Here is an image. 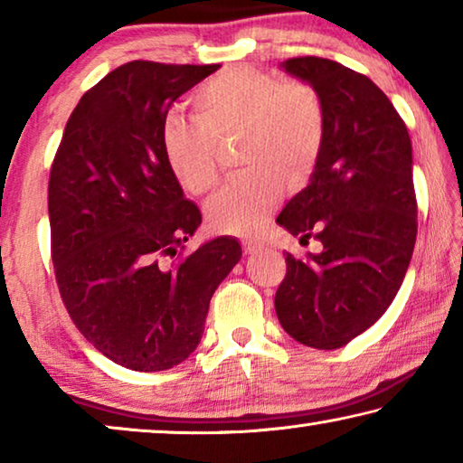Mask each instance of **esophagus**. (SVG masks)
<instances>
[{
	"instance_id": "esophagus-1",
	"label": "esophagus",
	"mask_w": 463,
	"mask_h": 463,
	"mask_svg": "<svg viewBox=\"0 0 463 463\" xmlns=\"http://www.w3.org/2000/svg\"><path fill=\"white\" fill-rule=\"evenodd\" d=\"M241 245L247 250V253H255V250H260L263 247V241L261 239H245Z\"/></svg>"
}]
</instances>
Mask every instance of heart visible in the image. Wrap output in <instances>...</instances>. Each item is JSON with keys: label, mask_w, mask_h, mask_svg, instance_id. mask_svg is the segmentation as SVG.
<instances>
[{"label": "heart", "mask_w": 463, "mask_h": 463, "mask_svg": "<svg viewBox=\"0 0 463 463\" xmlns=\"http://www.w3.org/2000/svg\"><path fill=\"white\" fill-rule=\"evenodd\" d=\"M194 122L171 118L161 146L171 174L194 195L221 185L216 143L241 137L239 165L247 169L210 203L208 222L229 234L260 231L284 192L312 175L325 143V108L302 80L279 81L253 67H234L202 83L192 96Z\"/></svg>", "instance_id": "obj_1"}]
</instances>
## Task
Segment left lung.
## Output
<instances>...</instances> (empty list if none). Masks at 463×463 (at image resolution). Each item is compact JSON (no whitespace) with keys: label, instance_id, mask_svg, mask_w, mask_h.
Returning a JSON list of instances; mask_svg holds the SVG:
<instances>
[{"label":"left lung","instance_id":"8db88e82","mask_svg":"<svg viewBox=\"0 0 463 463\" xmlns=\"http://www.w3.org/2000/svg\"><path fill=\"white\" fill-rule=\"evenodd\" d=\"M284 69L320 96L325 143L308 187L278 222L323 250L286 253L276 312L298 343L339 349L388 310L409 269L419 226L411 137L370 77L320 57L288 59Z\"/></svg>","mask_w":463,"mask_h":463}]
</instances>
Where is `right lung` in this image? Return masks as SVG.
<instances>
[{
  "instance_id": "obj_1",
  "label": "right lung",
  "mask_w": 463,
  "mask_h": 463,
  "mask_svg": "<svg viewBox=\"0 0 463 463\" xmlns=\"http://www.w3.org/2000/svg\"><path fill=\"white\" fill-rule=\"evenodd\" d=\"M221 65L130 61L83 93L49 179L51 257L62 304L99 354L163 372L198 347L234 239L185 253L202 222L171 174L161 132L174 101Z\"/></svg>"
}]
</instances>
